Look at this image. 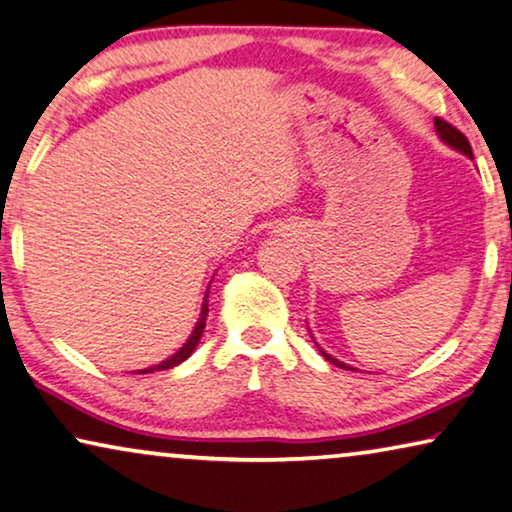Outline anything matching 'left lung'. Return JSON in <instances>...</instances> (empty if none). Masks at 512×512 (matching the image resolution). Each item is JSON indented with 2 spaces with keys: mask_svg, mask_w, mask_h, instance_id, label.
<instances>
[{
  "mask_svg": "<svg viewBox=\"0 0 512 512\" xmlns=\"http://www.w3.org/2000/svg\"><path fill=\"white\" fill-rule=\"evenodd\" d=\"M434 125H436V132H438V136H441V139H443L445 143H448L450 148L459 150V153H464L466 157H471V160H473V150H471V143H469V139H466V136H464L462 132H459L457 127H452L450 122H445L443 118H436V120H434ZM315 345H318V343H315ZM318 348H320V345H318ZM320 352H322V357L327 359V362L336 364L338 369H350V366H345L343 362H338V359H334V357H331V355H327V352L322 350V348H320Z\"/></svg>",
  "mask_w": 512,
  "mask_h": 512,
  "instance_id": "obj_1",
  "label": "left lung"
}]
</instances>
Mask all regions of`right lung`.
Listing matches in <instances>:
<instances>
[{"label": "right lung", "mask_w": 512, "mask_h": 512, "mask_svg": "<svg viewBox=\"0 0 512 512\" xmlns=\"http://www.w3.org/2000/svg\"><path fill=\"white\" fill-rule=\"evenodd\" d=\"M206 315H208V297L204 299V306H201V315H199V322H197V327H194V331H192V334H190V338H187V343L183 345V348L178 350L176 355H171L169 359H164L162 364H157V366H150V369H141L139 373H153V371L174 369V366H178V364H181V362H185V359L190 357L192 352H194V348H197V343H199L201 334H204V327H206Z\"/></svg>", "instance_id": "add662e5"}]
</instances>
